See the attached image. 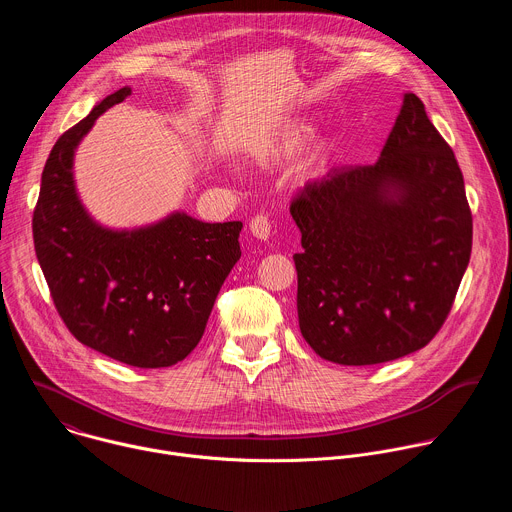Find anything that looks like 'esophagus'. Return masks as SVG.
<instances>
[{
	"label": "esophagus",
	"instance_id": "obj_1",
	"mask_svg": "<svg viewBox=\"0 0 512 512\" xmlns=\"http://www.w3.org/2000/svg\"><path fill=\"white\" fill-rule=\"evenodd\" d=\"M249 231H251L253 237H257V239H261V241H267V239L271 237V223H269V218H267L265 214H257L255 218H251Z\"/></svg>",
	"mask_w": 512,
	"mask_h": 512
}]
</instances>
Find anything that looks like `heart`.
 Instances as JSON below:
<instances>
[{
  "label": "heart",
  "instance_id": "heart-1",
  "mask_svg": "<svg viewBox=\"0 0 512 512\" xmlns=\"http://www.w3.org/2000/svg\"><path fill=\"white\" fill-rule=\"evenodd\" d=\"M314 133V127L306 121H296V123H287L283 125L275 137L265 145L263 148V156L273 162V164H279V162H287L291 158H296L304 148L306 143L310 141ZM332 152V143H322L320 148L316 150V154L312 156V166L314 168H320L328 156Z\"/></svg>",
  "mask_w": 512,
  "mask_h": 512
}]
</instances>
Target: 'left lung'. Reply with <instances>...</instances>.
Returning a JSON list of instances; mask_svg holds the SVG:
<instances>
[{"label": "left lung", "instance_id": "8db88e82", "mask_svg": "<svg viewBox=\"0 0 512 512\" xmlns=\"http://www.w3.org/2000/svg\"><path fill=\"white\" fill-rule=\"evenodd\" d=\"M302 233L298 318L324 360L362 367L423 348L446 322L472 251L456 156L405 93L373 166L332 168L289 206Z\"/></svg>", "mask_w": 512, "mask_h": 512}]
</instances>
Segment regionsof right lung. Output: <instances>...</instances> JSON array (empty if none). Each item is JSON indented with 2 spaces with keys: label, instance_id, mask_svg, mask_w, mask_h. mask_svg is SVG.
<instances>
[{
  "label": "right lung",
  "instance_id": "1",
  "mask_svg": "<svg viewBox=\"0 0 512 512\" xmlns=\"http://www.w3.org/2000/svg\"><path fill=\"white\" fill-rule=\"evenodd\" d=\"M129 95V87L107 95L54 143L32 218L34 249L72 336L129 367L164 369L200 342L241 259L243 223H202L182 210L137 229L95 221L75 186V152L97 117Z\"/></svg>",
  "mask_w": 512,
  "mask_h": 512
}]
</instances>
